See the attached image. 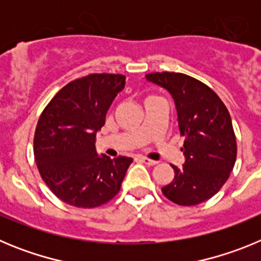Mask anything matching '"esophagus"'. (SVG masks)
Instances as JSON below:
<instances>
[{"label":"esophagus","mask_w":261,"mask_h":261,"mask_svg":"<svg viewBox=\"0 0 261 261\" xmlns=\"http://www.w3.org/2000/svg\"><path fill=\"white\" fill-rule=\"evenodd\" d=\"M140 161H141V162H144V163H146V165H149V166H154V165H156V161H153V159H149V158H146V156H140Z\"/></svg>","instance_id":"34e87169"}]
</instances>
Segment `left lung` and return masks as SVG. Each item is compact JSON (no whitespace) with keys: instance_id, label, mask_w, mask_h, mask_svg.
<instances>
[{"instance_id":"left-lung-1","label":"left lung","mask_w":261,"mask_h":261,"mask_svg":"<svg viewBox=\"0 0 261 261\" xmlns=\"http://www.w3.org/2000/svg\"><path fill=\"white\" fill-rule=\"evenodd\" d=\"M146 81L172 96L184 136V165L172 166L175 176L162 188L163 195L183 206L206 201L229 179L237 159L229 111L211 87L183 73H150Z\"/></svg>"}]
</instances>
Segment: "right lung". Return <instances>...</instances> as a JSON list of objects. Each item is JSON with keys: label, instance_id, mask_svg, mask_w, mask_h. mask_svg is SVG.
<instances>
[{"label": "right lung", "instance_id": "obj_1", "mask_svg": "<svg viewBox=\"0 0 261 261\" xmlns=\"http://www.w3.org/2000/svg\"><path fill=\"white\" fill-rule=\"evenodd\" d=\"M123 74H89L62 87L44 108L34 138L43 180L64 202L95 208L119 193L132 158L98 155L96 133L117 94Z\"/></svg>", "mask_w": 261, "mask_h": 261}]
</instances>
